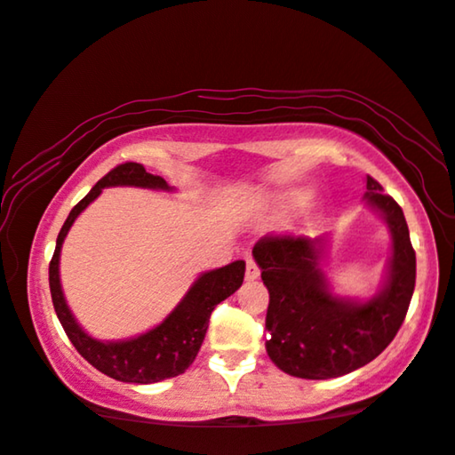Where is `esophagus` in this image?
Returning a JSON list of instances; mask_svg holds the SVG:
<instances>
[{
	"label": "esophagus",
	"instance_id": "obj_1",
	"mask_svg": "<svg viewBox=\"0 0 455 455\" xmlns=\"http://www.w3.org/2000/svg\"><path fill=\"white\" fill-rule=\"evenodd\" d=\"M260 275V269L257 267V263H254L252 259L246 260V279L248 282H254V279H259Z\"/></svg>",
	"mask_w": 455,
	"mask_h": 455
}]
</instances>
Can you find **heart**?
I'll list each match as a JSON object with an SVG mask.
<instances>
[{"mask_svg": "<svg viewBox=\"0 0 455 455\" xmlns=\"http://www.w3.org/2000/svg\"><path fill=\"white\" fill-rule=\"evenodd\" d=\"M310 201H313V192L307 188H294V190L282 192V195L273 196L269 201L260 204L259 221L265 223V226H269V223L290 220V217H294L300 213V211L307 209Z\"/></svg>", "mask_w": 455, "mask_h": 455, "instance_id": "1", "label": "heart"}]
</instances>
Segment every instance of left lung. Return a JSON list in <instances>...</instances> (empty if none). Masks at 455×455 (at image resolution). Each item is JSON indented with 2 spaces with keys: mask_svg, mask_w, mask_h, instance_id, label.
I'll use <instances>...</instances> for the list:
<instances>
[{
  "mask_svg": "<svg viewBox=\"0 0 455 455\" xmlns=\"http://www.w3.org/2000/svg\"><path fill=\"white\" fill-rule=\"evenodd\" d=\"M364 204L387 223L391 257L375 296H338L323 271L329 234L267 235L252 248L269 290L267 354L300 379H335L375 360L395 338L416 282V254L406 217L381 184L366 176Z\"/></svg>",
  "mask_w": 455,
  "mask_h": 455,
  "instance_id": "1",
  "label": "left lung"
}]
</instances>
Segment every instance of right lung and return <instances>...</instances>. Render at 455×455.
<instances>
[{
	"mask_svg": "<svg viewBox=\"0 0 455 455\" xmlns=\"http://www.w3.org/2000/svg\"><path fill=\"white\" fill-rule=\"evenodd\" d=\"M114 186H134V188L173 192V186L167 184L161 176L148 173L140 164H122L114 167L108 176L99 180L89 195L70 211L58 234L53 259L49 263L52 300L66 335L86 363L101 371L103 375L116 379V381L139 385L157 383L164 381V379L182 375L195 363L196 354L203 346L204 333L209 329L211 313H213L217 304L226 300L240 288L242 282H244L246 263L244 260H234L226 267H220V269L201 273L182 300L176 304V308L159 325L136 335V338L117 341L92 338L80 327V323L66 302L60 282V252L76 217L101 195L103 188H114Z\"/></svg>",
	"mask_w": 455,
	"mask_h": 455,
	"instance_id": "add662e5",
	"label": "right lung"
}]
</instances>
